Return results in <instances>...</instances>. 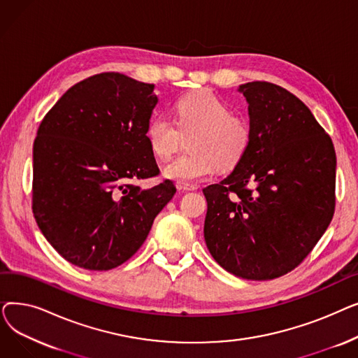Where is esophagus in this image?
<instances>
[{
	"mask_svg": "<svg viewBox=\"0 0 358 358\" xmlns=\"http://www.w3.org/2000/svg\"><path fill=\"white\" fill-rule=\"evenodd\" d=\"M177 189L181 192H194L197 190L199 187L196 184H184V182H178L177 184Z\"/></svg>",
	"mask_w": 358,
	"mask_h": 358,
	"instance_id": "obj_1",
	"label": "esophagus"
}]
</instances>
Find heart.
Listing matches in <instances>:
<instances>
[{"label":"heart","mask_w":358,"mask_h":358,"mask_svg":"<svg viewBox=\"0 0 358 358\" xmlns=\"http://www.w3.org/2000/svg\"><path fill=\"white\" fill-rule=\"evenodd\" d=\"M177 124L165 115L149 120L145 138L154 155L168 159L180 143V131H194L189 141L192 152L169 162L164 176L189 184L212 176L217 165L234 168L245 157L251 143L250 126L232 116L231 107L215 92L200 90L176 103Z\"/></svg>","instance_id":"b5f03b06"}]
</instances>
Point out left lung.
<instances>
[{"label":"left lung","instance_id":"1","mask_svg":"<svg viewBox=\"0 0 358 358\" xmlns=\"http://www.w3.org/2000/svg\"><path fill=\"white\" fill-rule=\"evenodd\" d=\"M251 143L219 184L208 185L204 241L217 264L247 280H273L302 262L335 209L336 157L329 135L286 88L252 81Z\"/></svg>","mask_w":358,"mask_h":358}]
</instances>
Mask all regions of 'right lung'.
Here are the masks:
<instances>
[{
	"label": "right lung",
	"instance_id": "obj_1",
	"mask_svg": "<svg viewBox=\"0 0 358 358\" xmlns=\"http://www.w3.org/2000/svg\"><path fill=\"white\" fill-rule=\"evenodd\" d=\"M154 84L103 72L75 84L43 117L33 145V215L71 264L116 268L145 242L176 194L173 181L142 189L159 168L145 138Z\"/></svg>",
	"mask_w": 358,
	"mask_h": 358
}]
</instances>
